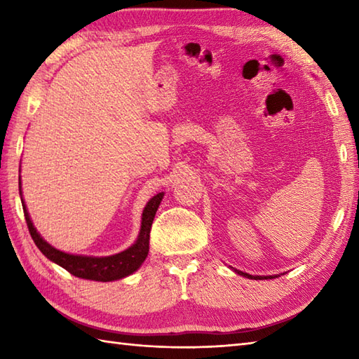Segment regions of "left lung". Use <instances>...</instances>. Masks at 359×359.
I'll use <instances>...</instances> for the list:
<instances>
[{
  "label": "left lung",
  "mask_w": 359,
  "mask_h": 359,
  "mask_svg": "<svg viewBox=\"0 0 359 359\" xmlns=\"http://www.w3.org/2000/svg\"><path fill=\"white\" fill-rule=\"evenodd\" d=\"M230 269L234 271V273H238V274H241V276H243V278H248V279H256V280H259V279H273V278H278L279 274H273V276H253V274H248V273H243V271H239V270H236V269H233V266H230Z\"/></svg>",
  "instance_id": "1"
}]
</instances>
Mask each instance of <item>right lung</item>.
<instances>
[{
    "instance_id": "obj_1",
    "label": "right lung",
    "mask_w": 359,
    "mask_h": 359,
    "mask_svg": "<svg viewBox=\"0 0 359 359\" xmlns=\"http://www.w3.org/2000/svg\"><path fill=\"white\" fill-rule=\"evenodd\" d=\"M163 194L165 193H158L154 197H151L149 202L147 203V207L143 208L140 231H139V236H137V241L131 247L120 251L117 255L95 257V256L65 253V251L52 247L49 242H46L41 238V234L36 231L32 219L29 216L25 201H22L21 179H20V196H21L22 211H25L29 233L32 236L35 245L40 248L41 253L48 257L49 261L63 266L65 270L74 274V276L81 278V279H89V280H98V282H111V280L123 279L140 269V265L144 262V259L148 256L151 225H152V220H154L158 205L163 199Z\"/></svg>"
}]
</instances>
